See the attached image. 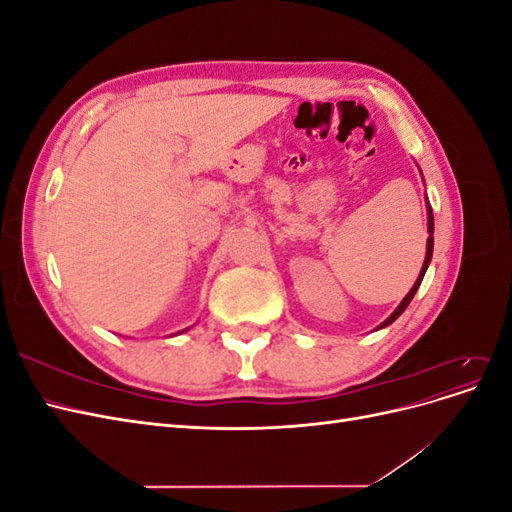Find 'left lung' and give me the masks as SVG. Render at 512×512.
<instances>
[{
  "label": "left lung",
  "mask_w": 512,
  "mask_h": 512,
  "mask_svg": "<svg viewBox=\"0 0 512 512\" xmlns=\"http://www.w3.org/2000/svg\"><path fill=\"white\" fill-rule=\"evenodd\" d=\"M427 211H429V239H427V256H425V262H423V269H421V273H418V280L414 282L412 290L406 294L404 301L399 303V307L395 309V312L380 324V329H382V327H389L391 322H395L401 314L406 312V307H408V305H410V301L414 299V294H416L418 286H421V282H423V275H425V271H427V267H429V262H431V254H433V213H431V207H427Z\"/></svg>",
  "instance_id": "1"
}]
</instances>
